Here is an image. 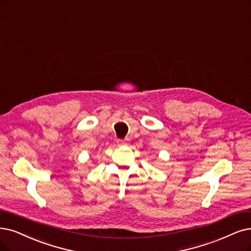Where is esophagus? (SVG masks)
Segmentation results:
<instances>
[{
	"mask_svg": "<svg viewBox=\"0 0 251 251\" xmlns=\"http://www.w3.org/2000/svg\"><path fill=\"white\" fill-rule=\"evenodd\" d=\"M127 142H128V140H118L117 141L118 145H125V144H127Z\"/></svg>",
	"mask_w": 251,
	"mask_h": 251,
	"instance_id": "esophagus-1",
	"label": "esophagus"
}]
</instances>
